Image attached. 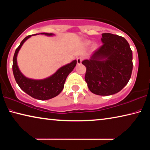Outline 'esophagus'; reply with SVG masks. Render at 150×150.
<instances>
[{"instance_id":"1","label":"esophagus","mask_w":150,"mask_h":150,"mask_svg":"<svg viewBox=\"0 0 150 150\" xmlns=\"http://www.w3.org/2000/svg\"><path fill=\"white\" fill-rule=\"evenodd\" d=\"M82 61H83V58L82 57H78L77 59V63L78 65H79V64L81 63Z\"/></svg>"}]
</instances>
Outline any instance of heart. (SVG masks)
<instances>
[{
    "label": "heart",
    "instance_id": "heart-1",
    "mask_svg": "<svg viewBox=\"0 0 150 150\" xmlns=\"http://www.w3.org/2000/svg\"><path fill=\"white\" fill-rule=\"evenodd\" d=\"M90 44H91V42H90V41H87V42H85V45H90Z\"/></svg>",
    "mask_w": 150,
    "mask_h": 150
}]
</instances>
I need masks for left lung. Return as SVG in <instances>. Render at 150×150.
Here are the masks:
<instances>
[{"label":"left lung","instance_id":"left-lung-1","mask_svg":"<svg viewBox=\"0 0 150 150\" xmlns=\"http://www.w3.org/2000/svg\"><path fill=\"white\" fill-rule=\"evenodd\" d=\"M103 45L91 58L82 61L86 67L85 80L93 93L111 96L127 84L133 69L132 51L123 37L103 33Z\"/></svg>","mask_w":150,"mask_h":150}]
</instances>
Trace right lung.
Segmentation results:
<instances>
[{"label":"right lung","instance_id":"right-lung-1","mask_svg":"<svg viewBox=\"0 0 150 150\" xmlns=\"http://www.w3.org/2000/svg\"><path fill=\"white\" fill-rule=\"evenodd\" d=\"M39 34L45 35L47 36H52L53 33H41ZM32 35L26 37L21 41L19 46L16 49L13 61V75L17 83L23 91L29 95L30 96L39 100H47L57 96L62 91L64 87L65 80L69 74L73 70L77 64V61L74 60L72 62L62 67L56 71L51 77L44 79L35 80L28 79L24 76L21 72L16 61V57L18 51L22 47L24 42L30 38Z\"/></svg>","mask_w":150,"mask_h":150}]
</instances>
